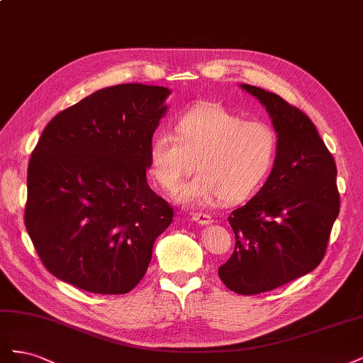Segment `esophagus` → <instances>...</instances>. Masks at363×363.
Returning <instances> with one entry per match:
<instances>
[{"label": "esophagus", "instance_id": "esophagus-1", "mask_svg": "<svg viewBox=\"0 0 363 363\" xmlns=\"http://www.w3.org/2000/svg\"><path fill=\"white\" fill-rule=\"evenodd\" d=\"M192 219H194L195 223H199V224H201V225H207V224L212 223V218L208 216L207 213H199V212H195V213L192 215Z\"/></svg>", "mask_w": 363, "mask_h": 363}]
</instances>
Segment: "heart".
I'll return each mask as SVG.
<instances>
[{"label":"heart","instance_id":"1","mask_svg":"<svg viewBox=\"0 0 363 363\" xmlns=\"http://www.w3.org/2000/svg\"><path fill=\"white\" fill-rule=\"evenodd\" d=\"M279 138L260 121H245L221 104H199L180 115L174 135L162 131L148 147V171L162 189L174 191L184 174L177 200L204 206L221 199L240 203L255 195L276 164Z\"/></svg>","mask_w":363,"mask_h":363}]
</instances>
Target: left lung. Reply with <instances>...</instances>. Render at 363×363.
Returning <instances> with one entry per match:
<instances>
[{"label":"left lung","instance_id":"8db88e82","mask_svg":"<svg viewBox=\"0 0 363 363\" xmlns=\"http://www.w3.org/2000/svg\"><path fill=\"white\" fill-rule=\"evenodd\" d=\"M240 87L267 108L279 155L262 189L230 213L236 244L218 276L230 291L255 295L320 265L340 206L335 159L309 116L277 94Z\"/></svg>","mask_w":363,"mask_h":363}]
</instances>
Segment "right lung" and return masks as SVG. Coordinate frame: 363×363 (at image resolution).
<instances>
[{
	"label": "right lung",
	"mask_w": 363,
	"mask_h": 363,
	"mask_svg": "<svg viewBox=\"0 0 363 363\" xmlns=\"http://www.w3.org/2000/svg\"><path fill=\"white\" fill-rule=\"evenodd\" d=\"M171 91L104 87L54 116L31 152L26 228L45 268L94 294L145 276L171 206L147 182L148 147Z\"/></svg>",
	"instance_id": "1"
}]
</instances>
